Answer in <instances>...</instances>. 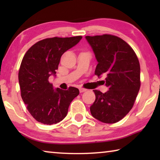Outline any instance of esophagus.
Returning a JSON list of instances; mask_svg holds the SVG:
<instances>
[{"mask_svg": "<svg viewBox=\"0 0 160 160\" xmlns=\"http://www.w3.org/2000/svg\"><path fill=\"white\" fill-rule=\"evenodd\" d=\"M79 91H80V93H82V92H86L87 90H86V89H84V88H80Z\"/></svg>", "mask_w": 160, "mask_h": 160, "instance_id": "34e87169", "label": "esophagus"}]
</instances>
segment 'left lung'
I'll return each instance as SVG.
<instances>
[{
    "instance_id": "8db88e82",
    "label": "left lung",
    "mask_w": 160,
    "mask_h": 160,
    "mask_svg": "<svg viewBox=\"0 0 160 160\" xmlns=\"http://www.w3.org/2000/svg\"><path fill=\"white\" fill-rule=\"evenodd\" d=\"M98 63L94 74L104 77L109 88L102 93L94 90L96 99L90 107L92 116L106 123L121 120L133 106L140 87V68L132 48L118 37L110 34L86 36Z\"/></svg>"
}]
</instances>
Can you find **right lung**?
Returning a JSON list of instances; mask_svg holds the SVG:
<instances>
[{
  "label": "right lung",
  "mask_w": 160,
  "mask_h": 160,
  "mask_svg": "<svg viewBox=\"0 0 160 160\" xmlns=\"http://www.w3.org/2000/svg\"><path fill=\"white\" fill-rule=\"evenodd\" d=\"M82 38H48L37 42L24 56L18 74L21 97L39 122L47 125L60 122L66 116L70 102L79 94V90L73 87L68 90L54 89L48 78L56 76L63 53Z\"/></svg>",
  "instance_id": "obj_1"
}]
</instances>
